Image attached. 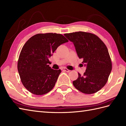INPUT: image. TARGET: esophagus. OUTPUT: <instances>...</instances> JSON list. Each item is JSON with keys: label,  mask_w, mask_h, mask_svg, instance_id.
Here are the masks:
<instances>
[{"label": "esophagus", "mask_w": 126, "mask_h": 126, "mask_svg": "<svg viewBox=\"0 0 126 126\" xmlns=\"http://www.w3.org/2000/svg\"><path fill=\"white\" fill-rule=\"evenodd\" d=\"M62 70H63V71H66V72H70V70H68V69L65 68H63V69H62Z\"/></svg>", "instance_id": "1"}]
</instances>
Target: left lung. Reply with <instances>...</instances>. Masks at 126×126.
<instances>
[{"label": "left lung", "mask_w": 126, "mask_h": 126, "mask_svg": "<svg viewBox=\"0 0 126 126\" xmlns=\"http://www.w3.org/2000/svg\"><path fill=\"white\" fill-rule=\"evenodd\" d=\"M73 42L79 58H83L82 63L86 66L83 75L79 73L78 78L73 83L77 90L87 94L97 92L108 81L112 64L107 47L96 36L85 32L64 34Z\"/></svg>", "instance_id": "obj_1"}]
</instances>
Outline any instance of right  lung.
<instances>
[{"label": "right lung", "mask_w": 126, "mask_h": 126, "mask_svg": "<svg viewBox=\"0 0 126 126\" xmlns=\"http://www.w3.org/2000/svg\"><path fill=\"white\" fill-rule=\"evenodd\" d=\"M68 41L61 34L39 33L24 45L18 61L22 83L33 94L44 95L54 87L61 70L51 68L49 58L57 48Z\"/></svg>", "instance_id": "1"}]
</instances>
